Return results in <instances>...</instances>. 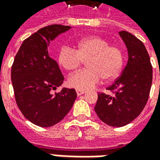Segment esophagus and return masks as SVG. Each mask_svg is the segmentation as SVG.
Instances as JSON below:
<instances>
[{
	"mask_svg": "<svg viewBox=\"0 0 160 160\" xmlns=\"http://www.w3.org/2000/svg\"><path fill=\"white\" fill-rule=\"evenodd\" d=\"M85 92H85V91H83V90H78V89L76 90V93H77V95H78V96H80V95H82V94H84Z\"/></svg>",
	"mask_w": 160,
	"mask_h": 160,
	"instance_id": "1",
	"label": "esophagus"
}]
</instances>
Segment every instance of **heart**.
Returning <instances> with one entry per match:
<instances>
[{"label": "heart", "mask_w": 160, "mask_h": 160, "mask_svg": "<svg viewBox=\"0 0 160 160\" xmlns=\"http://www.w3.org/2000/svg\"><path fill=\"white\" fill-rule=\"evenodd\" d=\"M87 68L68 78V86L78 90L93 88L102 79L110 81L120 74L123 65L122 52L118 47L98 36H88L80 39L76 49L64 45L57 55V62L67 71L76 70L82 61Z\"/></svg>", "instance_id": "b5f03b06"}]
</instances>
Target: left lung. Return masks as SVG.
<instances>
[{
	"mask_svg": "<svg viewBox=\"0 0 160 160\" xmlns=\"http://www.w3.org/2000/svg\"><path fill=\"white\" fill-rule=\"evenodd\" d=\"M119 35L128 49V62L121 76L107 87L112 95L98 93L95 112L111 127H122L137 118L148 102L152 81V68L146 47L133 34Z\"/></svg>",
	"mask_w": 160,
	"mask_h": 160,
	"instance_id": "1",
	"label": "left lung"
}]
</instances>
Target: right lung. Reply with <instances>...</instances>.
<instances>
[{"label": "right lung", "instance_id": "1", "mask_svg": "<svg viewBox=\"0 0 160 160\" xmlns=\"http://www.w3.org/2000/svg\"><path fill=\"white\" fill-rule=\"evenodd\" d=\"M70 28L62 25L41 28L22 42L13 61L11 80L17 105L27 120L39 127L61 122L77 98L74 89L66 87L55 95L50 93L62 85L64 77L48 47Z\"/></svg>", "mask_w": 160, "mask_h": 160}]
</instances>
